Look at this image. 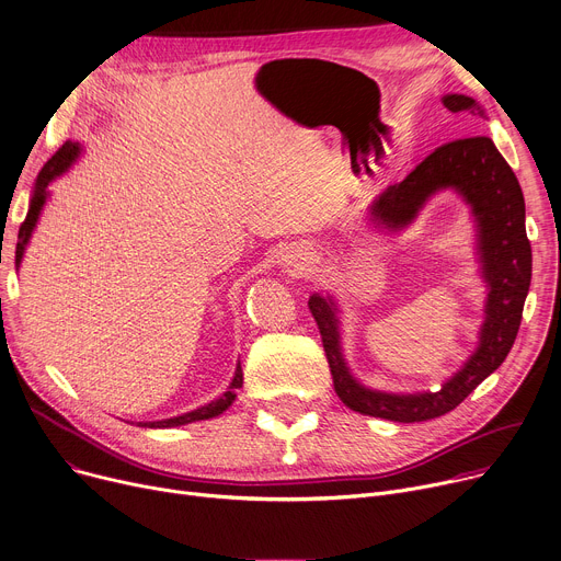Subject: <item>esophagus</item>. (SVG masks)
<instances>
[{"mask_svg":"<svg viewBox=\"0 0 561 561\" xmlns=\"http://www.w3.org/2000/svg\"><path fill=\"white\" fill-rule=\"evenodd\" d=\"M313 264V252L309 248H295L282 254V266L288 273H302Z\"/></svg>","mask_w":561,"mask_h":561,"instance_id":"esophagus-1","label":"esophagus"}]
</instances>
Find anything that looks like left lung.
<instances>
[{"mask_svg": "<svg viewBox=\"0 0 561 561\" xmlns=\"http://www.w3.org/2000/svg\"><path fill=\"white\" fill-rule=\"evenodd\" d=\"M444 105L451 112L471 110L482 117L484 110L465 94H446ZM454 186L471 205L480 230L482 273L490 284L488 318L480 331L478 352L458 375L437 392L386 394L358 386L345 367L339 345V320L333 302L313 295L309 311L320 329L322 347L331 369L335 394L360 415L390 422H426L451 413L510 354L524 316L526 295L533 279V248L526 234V201L520 184L496 151L490 137H465L437 146L401 182L388 186L371 205V220L388 228H403L437 190Z\"/></svg>", "mask_w": 561, "mask_h": 561, "instance_id": "obj_1", "label": "left lung"}]
</instances>
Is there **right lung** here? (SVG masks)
<instances>
[{
  "label": "right lung",
  "instance_id": "1",
  "mask_svg": "<svg viewBox=\"0 0 561 561\" xmlns=\"http://www.w3.org/2000/svg\"><path fill=\"white\" fill-rule=\"evenodd\" d=\"M77 156H79V144L65 141V144L58 148V151H56V156L45 164V169L41 171V175H37V182H35V194H33V198H31L28 214H26V218L22 220L20 234H18L15 266H20L22 254H24V248H26V243H28V237H31V232H33V228H35V222H37V216H41V209H43V205H45V198H47V184H49L56 175H60V173H62V171L73 162V158H77ZM241 386H243V371H241V365H239V367H237V375H234V379H232L230 390H228L226 394H220L216 401H211V403H207V405H203V408L194 410V413H186V415H180V417H173V420H162V422H146V424H141V426H151V428H171V426H182V424H192V422H201V420L216 417V415H220V413H222V410L232 405V401L237 399V390H239Z\"/></svg>",
  "mask_w": 561,
  "mask_h": 561
}]
</instances>
